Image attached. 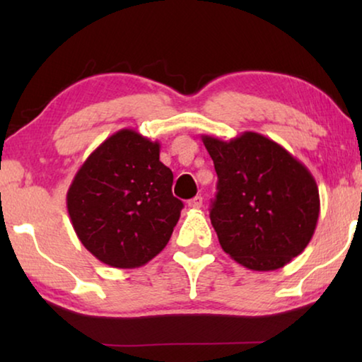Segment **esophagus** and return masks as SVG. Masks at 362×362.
Wrapping results in <instances>:
<instances>
[{
    "label": "esophagus",
    "instance_id": "34e87169",
    "mask_svg": "<svg viewBox=\"0 0 362 362\" xmlns=\"http://www.w3.org/2000/svg\"><path fill=\"white\" fill-rule=\"evenodd\" d=\"M201 206H203V196H194L188 201V207H192V209H199Z\"/></svg>",
    "mask_w": 362,
    "mask_h": 362
}]
</instances>
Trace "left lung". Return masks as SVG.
<instances>
[{
  "mask_svg": "<svg viewBox=\"0 0 362 362\" xmlns=\"http://www.w3.org/2000/svg\"><path fill=\"white\" fill-rule=\"evenodd\" d=\"M218 177L211 223L222 249L254 272H273L315 235L320 189L303 163L257 132L230 142L201 136Z\"/></svg>",
  "mask_w": 362,
  "mask_h": 362,
  "instance_id": "left-lung-1",
  "label": "left lung"
}]
</instances>
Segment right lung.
<instances>
[{
	"label": "right lung",
	"mask_w": 362,
	"mask_h": 362,
	"mask_svg": "<svg viewBox=\"0 0 362 362\" xmlns=\"http://www.w3.org/2000/svg\"><path fill=\"white\" fill-rule=\"evenodd\" d=\"M159 142L121 129L90 153L66 192V209L83 246L113 268H139L166 247L183 203Z\"/></svg>",
	"instance_id": "obj_1"
}]
</instances>
